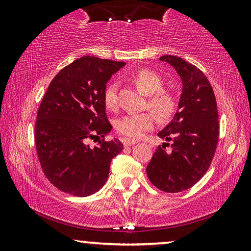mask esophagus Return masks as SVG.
Returning a JSON list of instances; mask_svg holds the SVG:
<instances>
[{"instance_id": "34e87169", "label": "esophagus", "mask_w": 251, "mask_h": 251, "mask_svg": "<svg viewBox=\"0 0 251 251\" xmlns=\"http://www.w3.org/2000/svg\"><path fill=\"white\" fill-rule=\"evenodd\" d=\"M136 143H137V142L134 141V139H124V141H123V144H124L125 147L133 146V145H135Z\"/></svg>"}]
</instances>
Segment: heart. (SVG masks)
Listing matches in <instances>:
<instances>
[{"label":"heart","mask_w":251,"mask_h":251,"mask_svg":"<svg viewBox=\"0 0 251 251\" xmlns=\"http://www.w3.org/2000/svg\"><path fill=\"white\" fill-rule=\"evenodd\" d=\"M133 82L143 94L148 95V107L160 121H168L176 113L178 101L174 93L161 90L163 79L151 70H141L133 75ZM104 104L110 110L117 107L116 85L108 84L104 91ZM155 125V116L151 113L127 114L115 123L117 131L130 138H139Z\"/></svg>","instance_id":"b5f03b06"}]
</instances>
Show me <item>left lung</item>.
<instances>
[{"mask_svg": "<svg viewBox=\"0 0 251 251\" xmlns=\"http://www.w3.org/2000/svg\"><path fill=\"white\" fill-rule=\"evenodd\" d=\"M179 75L182 90L177 112L158 134L168 143L158 146L147 165L151 182L166 193H179L205 175L219 138L218 110L212 87L205 74L178 56L164 55ZM165 146H171L166 152Z\"/></svg>", "mask_w": 251, "mask_h": 251, "instance_id": "obj_1", "label": "left lung"}]
</instances>
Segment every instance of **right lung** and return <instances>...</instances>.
<instances>
[{
	"label": "right lung",
	"mask_w": 251,
	"mask_h": 251,
	"mask_svg": "<svg viewBox=\"0 0 251 251\" xmlns=\"http://www.w3.org/2000/svg\"><path fill=\"white\" fill-rule=\"evenodd\" d=\"M124 62L83 56L61 70L49 85L35 124V144L42 169L56 188L86 197L105 185L110 161L123 151L114 138L91 147L88 138L112 130L106 117V83Z\"/></svg>",
	"instance_id": "1"
}]
</instances>
